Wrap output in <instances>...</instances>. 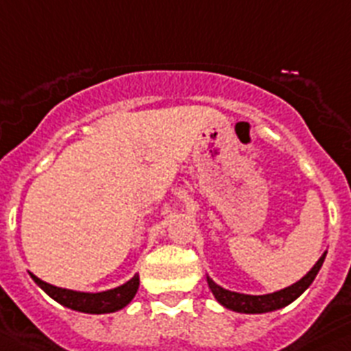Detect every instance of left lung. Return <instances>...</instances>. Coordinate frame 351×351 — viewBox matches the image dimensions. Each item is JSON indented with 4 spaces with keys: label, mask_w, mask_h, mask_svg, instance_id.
Wrapping results in <instances>:
<instances>
[{
    "label": "left lung",
    "mask_w": 351,
    "mask_h": 351,
    "mask_svg": "<svg viewBox=\"0 0 351 351\" xmlns=\"http://www.w3.org/2000/svg\"><path fill=\"white\" fill-rule=\"evenodd\" d=\"M326 253H323L317 262H315L314 267L301 278L300 282L292 283L291 287H285L282 291L271 292V294H263V296H251V294H240V292H231L228 289H222L221 285H217L210 276H206L208 287L210 291L213 292L215 300L221 303L222 306L230 308V311L240 312V314H263V312H273L278 308H283L289 303L300 298L303 292L311 287V283L314 282V278L319 273L321 265L325 262Z\"/></svg>",
    "instance_id": "obj_1"
}]
</instances>
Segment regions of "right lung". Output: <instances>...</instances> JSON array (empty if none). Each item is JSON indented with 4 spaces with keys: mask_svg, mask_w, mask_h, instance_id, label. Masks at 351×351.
<instances>
[{
    "mask_svg": "<svg viewBox=\"0 0 351 351\" xmlns=\"http://www.w3.org/2000/svg\"><path fill=\"white\" fill-rule=\"evenodd\" d=\"M30 276L57 303L68 306L71 311L86 312V314H109V312L121 311L123 306H127L132 301V298L138 292V287H140V276L138 274H134L123 285L104 292L69 291V289H60V287L43 282L36 274L30 273Z\"/></svg>",
    "mask_w": 351,
    "mask_h": 351,
    "instance_id": "1",
    "label": "right lung"
}]
</instances>
